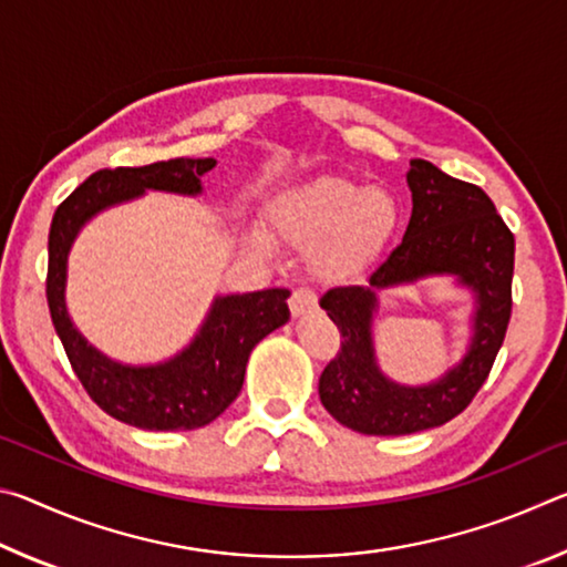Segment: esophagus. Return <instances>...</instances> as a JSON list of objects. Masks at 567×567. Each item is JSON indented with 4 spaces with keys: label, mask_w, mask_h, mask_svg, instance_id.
<instances>
[{
    "label": "esophagus",
    "mask_w": 567,
    "mask_h": 567,
    "mask_svg": "<svg viewBox=\"0 0 567 567\" xmlns=\"http://www.w3.org/2000/svg\"><path fill=\"white\" fill-rule=\"evenodd\" d=\"M315 305H318V295H315L312 287H295L292 295H290V312L295 318H300V315L315 310Z\"/></svg>",
    "instance_id": "34e87169"
}]
</instances>
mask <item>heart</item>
<instances>
[{"label":"heart","instance_id":"obj_1","mask_svg":"<svg viewBox=\"0 0 567 567\" xmlns=\"http://www.w3.org/2000/svg\"><path fill=\"white\" fill-rule=\"evenodd\" d=\"M398 219V207L385 192H368L354 182L324 177L295 192L277 207L275 223L285 235L300 243H322L324 265H360L378 252L390 237ZM260 247L262 239H252Z\"/></svg>","mask_w":567,"mask_h":567}]
</instances>
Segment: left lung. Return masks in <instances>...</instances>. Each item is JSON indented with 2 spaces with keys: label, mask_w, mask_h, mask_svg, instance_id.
Returning <instances> with one entry per match:
<instances>
[{
  "label": "left lung",
  "mask_w": 567,
  "mask_h": 567,
  "mask_svg": "<svg viewBox=\"0 0 567 567\" xmlns=\"http://www.w3.org/2000/svg\"><path fill=\"white\" fill-rule=\"evenodd\" d=\"M412 215L402 243L368 275V285L332 287L320 307L342 334L340 352L320 375V400L344 427L364 435H410L460 415L493 370L513 312L515 237L493 199L427 159H410ZM455 274L476 295L466 358L430 386L385 379L371 348L377 292L422 276Z\"/></svg>",
  "instance_id": "8db88e82"
}]
</instances>
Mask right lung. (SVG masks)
Here are the masks:
<instances>
[{
	"label": "right lung",
	"mask_w": 567,
	"mask_h": 567,
	"mask_svg": "<svg viewBox=\"0 0 567 567\" xmlns=\"http://www.w3.org/2000/svg\"><path fill=\"white\" fill-rule=\"evenodd\" d=\"M217 159L177 157L145 167L100 169L56 207L50 227L47 302L52 324L82 388L114 420L142 430H195L223 415L243 390L247 358L257 342L290 320V290L215 297L203 328L167 362L132 368L104 358L82 338L66 312V255L82 225L102 209L145 189L199 195L203 175Z\"/></svg>",
	"instance_id": "1"
}]
</instances>
